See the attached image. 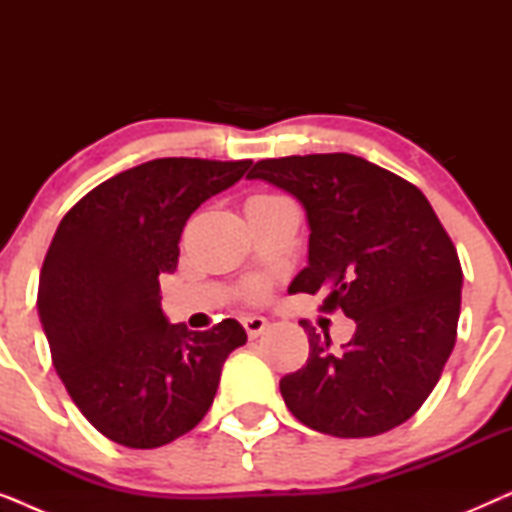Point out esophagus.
<instances>
[{
  "label": "esophagus",
  "instance_id": "esophagus-1",
  "mask_svg": "<svg viewBox=\"0 0 512 512\" xmlns=\"http://www.w3.org/2000/svg\"><path fill=\"white\" fill-rule=\"evenodd\" d=\"M242 324H244V331H247V335L251 340L254 338H258V335H261L265 328H268V319H263V317H244L242 319Z\"/></svg>",
  "mask_w": 512,
  "mask_h": 512
}]
</instances>
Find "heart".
<instances>
[{"label":"heart","mask_w":512,"mask_h":512,"mask_svg":"<svg viewBox=\"0 0 512 512\" xmlns=\"http://www.w3.org/2000/svg\"><path fill=\"white\" fill-rule=\"evenodd\" d=\"M261 198H265V195H261ZM263 291H265L263 284H254V286H251V293H254V296H261Z\"/></svg>","instance_id":"1"}]
</instances>
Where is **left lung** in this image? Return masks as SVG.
Instances as JSON below:
<instances>
[{
	"label": "left lung",
	"mask_w": 512,
	"mask_h": 512,
	"mask_svg": "<svg viewBox=\"0 0 512 512\" xmlns=\"http://www.w3.org/2000/svg\"><path fill=\"white\" fill-rule=\"evenodd\" d=\"M247 179L293 195L310 226L307 268L289 293L324 291V312L354 319V338L300 321L310 356L279 380L286 408L314 431L368 438L415 412L440 380L461 307V265L443 223L410 181L349 153L258 160Z\"/></svg>",
	"instance_id": "obj_1"
}]
</instances>
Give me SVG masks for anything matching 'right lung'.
<instances>
[{
	"label": "right lung",
	"instance_id": "1",
	"mask_svg": "<svg viewBox=\"0 0 512 512\" xmlns=\"http://www.w3.org/2000/svg\"><path fill=\"white\" fill-rule=\"evenodd\" d=\"M251 160L158 158L93 188L55 230L39 275L53 366L83 417L118 445L151 450L198 426L240 321L170 324L160 275L179 263L188 216L237 184Z\"/></svg>",
	"mask_w": 512,
	"mask_h": 512
}]
</instances>
